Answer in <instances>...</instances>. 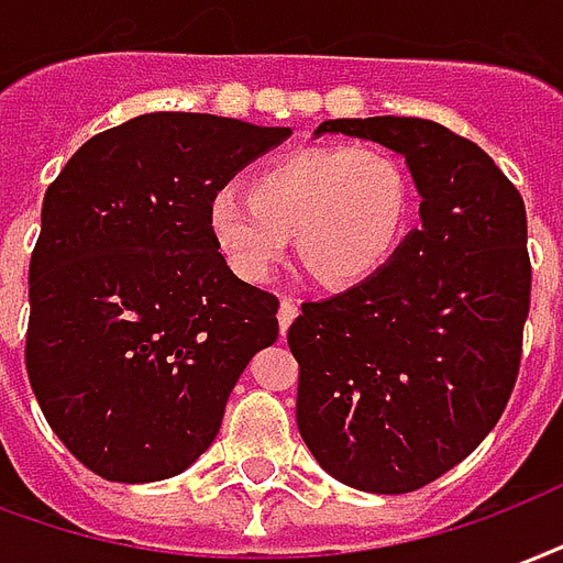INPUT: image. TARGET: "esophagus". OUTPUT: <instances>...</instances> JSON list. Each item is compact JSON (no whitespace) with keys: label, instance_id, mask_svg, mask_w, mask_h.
<instances>
[{"label":"esophagus","instance_id":"34e87169","mask_svg":"<svg viewBox=\"0 0 563 563\" xmlns=\"http://www.w3.org/2000/svg\"><path fill=\"white\" fill-rule=\"evenodd\" d=\"M295 316H298V303L289 301V298H283L280 310H277V322H280L283 336H286V331H289V324L295 322Z\"/></svg>","mask_w":563,"mask_h":563}]
</instances>
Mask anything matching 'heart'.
<instances>
[{
  "label": "heart",
  "mask_w": 563,
  "mask_h": 563,
  "mask_svg": "<svg viewBox=\"0 0 563 563\" xmlns=\"http://www.w3.org/2000/svg\"><path fill=\"white\" fill-rule=\"evenodd\" d=\"M411 218L406 166L378 145H319L256 169L250 194L223 187L208 202V235L244 283H265L295 239L324 286L369 280L397 256Z\"/></svg>",
  "instance_id": "obj_1"
}]
</instances>
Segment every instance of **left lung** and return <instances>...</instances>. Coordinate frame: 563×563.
Listing matches in <instances>:
<instances>
[{"label": "left lung", "mask_w": 563, "mask_h": 563, "mask_svg": "<svg viewBox=\"0 0 563 563\" xmlns=\"http://www.w3.org/2000/svg\"><path fill=\"white\" fill-rule=\"evenodd\" d=\"M397 152L420 227L369 280L310 301L289 328L298 430L334 481L427 486L481 444L510 399L531 303L526 202L481 145L406 115L313 131Z\"/></svg>", "instance_id": "left-lung-1"}]
</instances>
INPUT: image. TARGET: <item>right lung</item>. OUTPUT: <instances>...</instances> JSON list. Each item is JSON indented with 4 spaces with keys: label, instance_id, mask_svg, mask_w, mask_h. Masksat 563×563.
I'll list each match as a JSON object with an SVG mask.
<instances>
[{
    "label": "right lung",
    "instance_id": "obj_1",
    "mask_svg": "<svg viewBox=\"0 0 563 563\" xmlns=\"http://www.w3.org/2000/svg\"><path fill=\"white\" fill-rule=\"evenodd\" d=\"M289 133L145 112L91 136L47 187L29 262V382L62 444L103 481L194 465L250 357L277 343L280 303L229 271L208 202Z\"/></svg>",
    "mask_w": 563,
    "mask_h": 563
}]
</instances>
